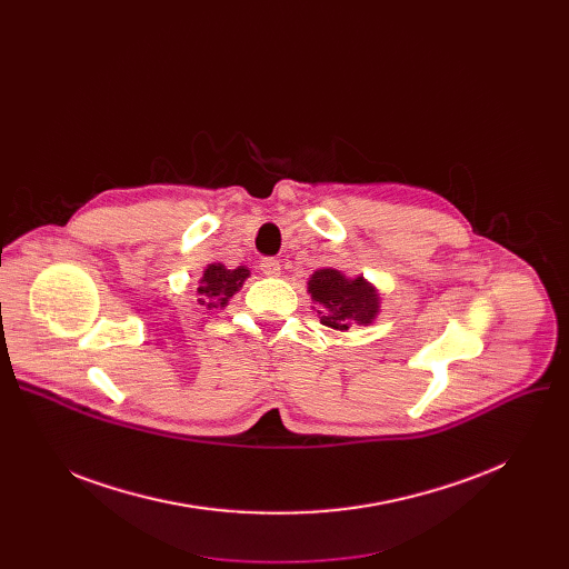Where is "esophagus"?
Wrapping results in <instances>:
<instances>
[{
  "label": "esophagus",
  "mask_w": 569,
  "mask_h": 569,
  "mask_svg": "<svg viewBox=\"0 0 569 569\" xmlns=\"http://www.w3.org/2000/svg\"><path fill=\"white\" fill-rule=\"evenodd\" d=\"M260 269H262V274H267V277H279L281 274V262L277 258H262Z\"/></svg>",
  "instance_id": "esophagus-1"
}]
</instances>
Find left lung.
I'll use <instances>...</instances> for the list:
<instances>
[{"label":"left lung","mask_w":569,"mask_h":569,"mask_svg":"<svg viewBox=\"0 0 569 569\" xmlns=\"http://www.w3.org/2000/svg\"><path fill=\"white\" fill-rule=\"evenodd\" d=\"M309 292L320 322L332 330L355 325H371L380 311L378 290L365 279H348L339 269L325 267L309 279Z\"/></svg>","instance_id":"obj_1"}]
</instances>
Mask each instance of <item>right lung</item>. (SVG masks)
<instances>
[{
    "instance_id": "obj_1",
    "label": "right lung",
    "mask_w": 569,
    "mask_h": 569,
    "mask_svg": "<svg viewBox=\"0 0 569 569\" xmlns=\"http://www.w3.org/2000/svg\"><path fill=\"white\" fill-rule=\"evenodd\" d=\"M249 274L251 272L244 264H239L237 269H226L221 262L207 264L198 286V305L207 309L226 307L230 297L249 279Z\"/></svg>"
}]
</instances>
